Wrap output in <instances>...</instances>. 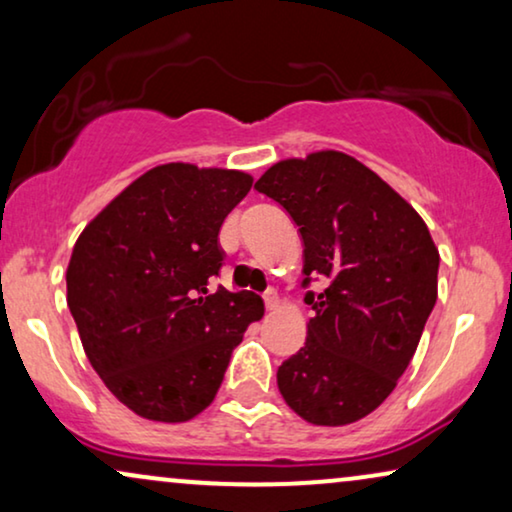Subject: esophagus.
<instances>
[{
    "label": "esophagus",
    "instance_id": "34e87169",
    "mask_svg": "<svg viewBox=\"0 0 512 512\" xmlns=\"http://www.w3.org/2000/svg\"><path fill=\"white\" fill-rule=\"evenodd\" d=\"M263 300H265V310H268V312H275L277 307H279V298H277V291L275 289L265 291Z\"/></svg>",
    "mask_w": 512,
    "mask_h": 512
}]
</instances>
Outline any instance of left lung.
<instances>
[{
    "label": "left lung",
    "instance_id": "8db88e82",
    "mask_svg": "<svg viewBox=\"0 0 512 512\" xmlns=\"http://www.w3.org/2000/svg\"><path fill=\"white\" fill-rule=\"evenodd\" d=\"M303 240V275L326 277L314 317L277 370L279 394L314 426L380 408L405 373L438 298V247L408 200L342 151L279 160L256 181Z\"/></svg>",
    "mask_w": 512,
    "mask_h": 512
}]
</instances>
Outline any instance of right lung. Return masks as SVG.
<instances>
[{
	"instance_id": "right-lung-1",
	"label": "right lung",
	"mask_w": 512,
	"mask_h": 512,
	"mask_svg": "<svg viewBox=\"0 0 512 512\" xmlns=\"http://www.w3.org/2000/svg\"><path fill=\"white\" fill-rule=\"evenodd\" d=\"M254 177L167 163L123 188L83 228L67 265V305L90 366L135 415L179 424L214 401L230 354L263 300L207 291L219 230Z\"/></svg>"
}]
</instances>
